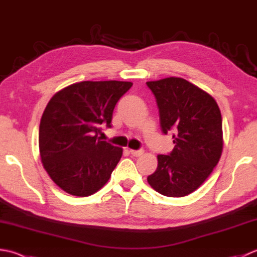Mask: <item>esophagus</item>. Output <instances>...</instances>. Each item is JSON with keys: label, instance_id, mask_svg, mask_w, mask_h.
Segmentation results:
<instances>
[{"label": "esophagus", "instance_id": "1", "mask_svg": "<svg viewBox=\"0 0 257 257\" xmlns=\"http://www.w3.org/2000/svg\"><path fill=\"white\" fill-rule=\"evenodd\" d=\"M130 154H132L133 156H135V157H139V156H142L144 154V150L143 149H130Z\"/></svg>", "mask_w": 257, "mask_h": 257}]
</instances>
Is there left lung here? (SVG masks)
<instances>
[{
  "mask_svg": "<svg viewBox=\"0 0 257 257\" xmlns=\"http://www.w3.org/2000/svg\"><path fill=\"white\" fill-rule=\"evenodd\" d=\"M159 110L162 132L173 133L175 147L158 155L148 176L152 187L167 197L195 192L216 167L223 150L222 114L212 95L182 78L146 82Z\"/></svg>",
  "mask_w": 257,
  "mask_h": 257,
  "instance_id": "1",
  "label": "left lung"
}]
</instances>
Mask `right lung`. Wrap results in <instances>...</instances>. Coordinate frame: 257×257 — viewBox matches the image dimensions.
Segmentation results:
<instances>
[{
  "mask_svg": "<svg viewBox=\"0 0 257 257\" xmlns=\"http://www.w3.org/2000/svg\"><path fill=\"white\" fill-rule=\"evenodd\" d=\"M124 81H82L55 93L42 114L39 148L45 170L60 188L85 197L108 182L122 149L101 140L119 99L132 88Z\"/></svg>",
  "mask_w": 257,
  "mask_h": 257,
  "instance_id": "right-lung-1",
  "label": "right lung"
}]
</instances>
